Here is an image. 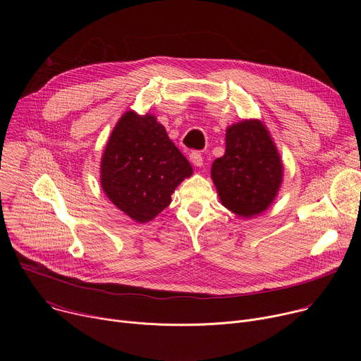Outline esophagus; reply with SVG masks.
Wrapping results in <instances>:
<instances>
[{
    "label": "esophagus",
    "instance_id": "1",
    "mask_svg": "<svg viewBox=\"0 0 361 361\" xmlns=\"http://www.w3.org/2000/svg\"><path fill=\"white\" fill-rule=\"evenodd\" d=\"M190 161H191V164L195 166V167H202V164H204L202 156H201L200 152H197V151H192V152L190 154Z\"/></svg>",
    "mask_w": 361,
    "mask_h": 361
}]
</instances>
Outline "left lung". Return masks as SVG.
Segmentation results:
<instances>
[{"label": "left lung", "mask_w": 361, "mask_h": 361, "mask_svg": "<svg viewBox=\"0 0 361 361\" xmlns=\"http://www.w3.org/2000/svg\"><path fill=\"white\" fill-rule=\"evenodd\" d=\"M284 176L280 152L262 120H241L226 130V152L212 166L220 202L241 219L264 213Z\"/></svg>", "instance_id": "obj_1"}]
</instances>
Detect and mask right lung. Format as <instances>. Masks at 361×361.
<instances>
[{
	"label": "right lung",
	"instance_id": "1",
	"mask_svg": "<svg viewBox=\"0 0 361 361\" xmlns=\"http://www.w3.org/2000/svg\"><path fill=\"white\" fill-rule=\"evenodd\" d=\"M191 176V164L156 116L133 110L117 121L99 163L102 191L140 224L156 219Z\"/></svg>",
	"mask_w": 361,
	"mask_h": 361
}]
</instances>
